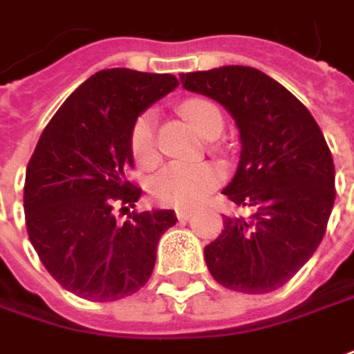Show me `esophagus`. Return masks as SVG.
Returning a JSON list of instances; mask_svg holds the SVG:
<instances>
[{"label":"esophagus","instance_id":"obj_1","mask_svg":"<svg viewBox=\"0 0 354 354\" xmlns=\"http://www.w3.org/2000/svg\"><path fill=\"white\" fill-rule=\"evenodd\" d=\"M192 215H194V214H192L189 209H178V212H176V217L180 219V221H188Z\"/></svg>","mask_w":354,"mask_h":354}]
</instances>
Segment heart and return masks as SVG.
<instances>
[{
  "instance_id": "obj_1",
  "label": "heart",
  "mask_w": 354,
  "mask_h": 354,
  "mask_svg": "<svg viewBox=\"0 0 354 354\" xmlns=\"http://www.w3.org/2000/svg\"><path fill=\"white\" fill-rule=\"evenodd\" d=\"M180 113L207 139L217 137L223 129V115L219 107L209 100H186L180 104ZM129 147L140 168L149 170L156 166L160 160V149L156 139L154 113L147 111L135 119L129 135ZM221 176V168L214 162H170L151 178L149 192L158 203L189 209L201 203L219 186Z\"/></svg>"
}]
</instances>
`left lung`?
Segmentation results:
<instances>
[{
    "label": "left lung",
    "mask_w": 354,
    "mask_h": 354,
    "mask_svg": "<svg viewBox=\"0 0 354 354\" xmlns=\"http://www.w3.org/2000/svg\"><path fill=\"white\" fill-rule=\"evenodd\" d=\"M188 92L225 107L241 160L223 189L249 217H225L203 254L221 286L266 294L286 284L319 247L335 201V166L315 119L282 84L250 66L180 76Z\"/></svg>",
    "instance_id": "1"
}]
</instances>
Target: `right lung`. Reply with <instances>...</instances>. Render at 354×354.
Here are the masks:
<instances>
[{
    "instance_id": "right-lung-1",
    "label": "right lung",
    "mask_w": 354,
    "mask_h": 354,
    "mask_svg": "<svg viewBox=\"0 0 354 354\" xmlns=\"http://www.w3.org/2000/svg\"><path fill=\"white\" fill-rule=\"evenodd\" d=\"M178 86L172 74L129 68L95 72L44 127L25 174V223L44 268L68 292L113 301L149 282L156 245L176 225L172 209L133 212L142 189L129 135L135 119Z\"/></svg>"
}]
</instances>
